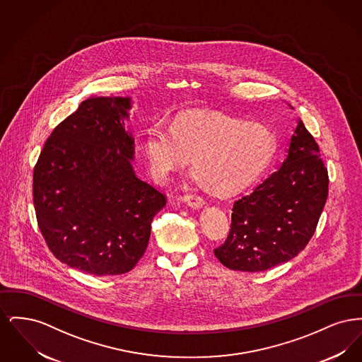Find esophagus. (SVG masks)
Returning a JSON list of instances; mask_svg holds the SVG:
<instances>
[{
	"label": "esophagus",
	"instance_id": "obj_1",
	"mask_svg": "<svg viewBox=\"0 0 362 362\" xmlns=\"http://www.w3.org/2000/svg\"><path fill=\"white\" fill-rule=\"evenodd\" d=\"M183 201L187 204V206L192 207V209H199V207H202L205 205L204 198H201V197H198V195H194V194L185 195Z\"/></svg>",
	"mask_w": 362,
	"mask_h": 362
}]
</instances>
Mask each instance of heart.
<instances>
[{
  "label": "heart",
  "instance_id": "obj_1",
  "mask_svg": "<svg viewBox=\"0 0 362 362\" xmlns=\"http://www.w3.org/2000/svg\"><path fill=\"white\" fill-rule=\"evenodd\" d=\"M144 153L151 176L165 183L192 160L194 179L214 195L232 197L250 187L272 164L274 133L258 123L224 114H182L170 129L151 124L144 136Z\"/></svg>",
  "mask_w": 362,
  "mask_h": 362
}]
</instances>
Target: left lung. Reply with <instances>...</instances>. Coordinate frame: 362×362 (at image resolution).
Listing matches in <instances>:
<instances>
[{"label":"left lung","instance_id":"left-lung-1","mask_svg":"<svg viewBox=\"0 0 362 362\" xmlns=\"http://www.w3.org/2000/svg\"><path fill=\"white\" fill-rule=\"evenodd\" d=\"M327 195V168L298 119L281 167L233 204L229 235L214 255L225 267L248 273L291 260L313 236Z\"/></svg>","mask_w":362,"mask_h":362}]
</instances>
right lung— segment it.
<instances>
[{"mask_svg":"<svg viewBox=\"0 0 362 362\" xmlns=\"http://www.w3.org/2000/svg\"><path fill=\"white\" fill-rule=\"evenodd\" d=\"M130 98H89L46 141L34 170L39 229L54 257L92 276L142 258L165 197L138 179Z\"/></svg>","mask_w":362,"mask_h":362,"instance_id":"1","label":"right lung"}]
</instances>
